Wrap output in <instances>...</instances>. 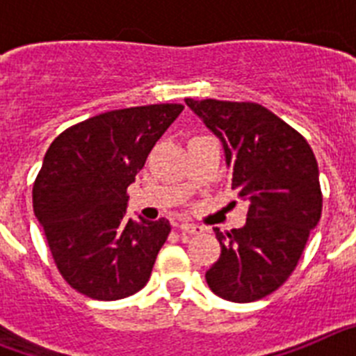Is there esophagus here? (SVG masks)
<instances>
[{
	"label": "esophagus",
	"mask_w": 356,
	"mask_h": 356,
	"mask_svg": "<svg viewBox=\"0 0 356 356\" xmlns=\"http://www.w3.org/2000/svg\"><path fill=\"white\" fill-rule=\"evenodd\" d=\"M178 229H180V232H184V234H191V235L200 234L201 232L200 226L193 225V222H180V225H178Z\"/></svg>",
	"instance_id": "esophagus-1"
}]
</instances>
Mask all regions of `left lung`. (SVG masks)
<instances>
[{"label":"left lung","mask_w":356,"mask_h":356,"mask_svg":"<svg viewBox=\"0 0 356 356\" xmlns=\"http://www.w3.org/2000/svg\"><path fill=\"white\" fill-rule=\"evenodd\" d=\"M185 105L221 140L232 188L248 201L242 228L221 234L219 260L207 271L210 291L250 303L266 298L294 271L323 209L312 147L287 122L257 103L196 102Z\"/></svg>","instance_id":"obj_1"}]
</instances>
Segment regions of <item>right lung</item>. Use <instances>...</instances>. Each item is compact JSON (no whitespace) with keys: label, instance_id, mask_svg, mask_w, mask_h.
<instances>
[{"label":"right lung","instance_id":"obj_1","mask_svg":"<svg viewBox=\"0 0 356 356\" xmlns=\"http://www.w3.org/2000/svg\"><path fill=\"white\" fill-rule=\"evenodd\" d=\"M184 105L94 115L51 143L33 185V212L64 280L92 300L139 292L168 241V219L127 217V188Z\"/></svg>","mask_w":356,"mask_h":356}]
</instances>
